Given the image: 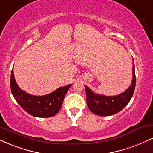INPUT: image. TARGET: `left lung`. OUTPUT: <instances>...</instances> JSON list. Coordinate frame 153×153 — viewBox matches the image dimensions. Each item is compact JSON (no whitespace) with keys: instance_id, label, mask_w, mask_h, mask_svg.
<instances>
[{"instance_id":"1","label":"left lung","mask_w":153,"mask_h":153,"mask_svg":"<svg viewBox=\"0 0 153 153\" xmlns=\"http://www.w3.org/2000/svg\"><path fill=\"white\" fill-rule=\"evenodd\" d=\"M135 65L133 61L132 83L128 89L116 96H106L103 95L95 94L89 88L85 85L88 108L92 113L100 116H109L118 113L131 100L135 91Z\"/></svg>"}]
</instances>
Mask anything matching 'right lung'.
Returning a JSON list of instances; mask_svg holds the SVG:
<instances>
[{
    "instance_id": "right-lung-1",
    "label": "right lung",
    "mask_w": 153,
    "mask_h": 153,
    "mask_svg": "<svg viewBox=\"0 0 153 153\" xmlns=\"http://www.w3.org/2000/svg\"><path fill=\"white\" fill-rule=\"evenodd\" d=\"M60 87L50 94L36 96L28 94L18 87L13 74L10 75V89L14 98L23 109L34 117H50L58 113L62 107L64 97L70 87Z\"/></svg>"
}]
</instances>
